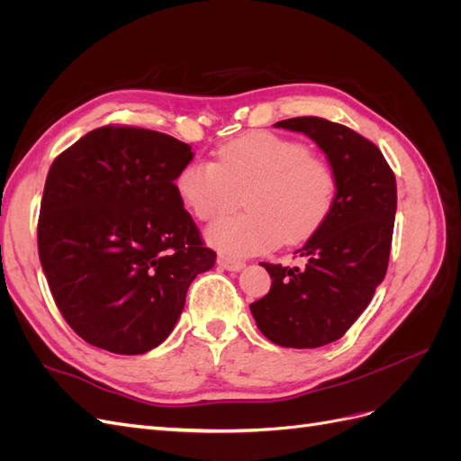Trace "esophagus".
<instances>
[{
    "instance_id": "obj_1",
    "label": "esophagus",
    "mask_w": 461,
    "mask_h": 461,
    "mask_svg": "<svg viewBox=\"0 0 461 461\" xmlns=\"http://www.w3.org/2000/svg\"><path fill=\"white\" fill-rule=\"evenodd\" d=\"M217 263L221 265L222 269H227V271H240V269H244V261H240V259H232V258H227V256H219V259H217Z\"/></svg>"
}]
</instances>
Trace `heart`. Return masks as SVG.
I'll use <instances>...</instances> for the list:
<instances>
[{
    "instance_id": "1",
    "label": "heart",
    "mask_w": 461,
    "mask_h": 461,
    "mask_svg": "<svg viewBox=\"0 0 461 461\" xmlns=\"http://www.w3.org/2000/svg\"><path fill=\"white\" fill-rule=\"evenodd\" d=\"M176 192L192 215L215 221L240 202L248 212L207 229V240L230 256H254L278 242L298 244L330 215L339 178L329 159L273 132L254 131L222 144L213 161H190Z\"/></svg>"
}]
</instances>
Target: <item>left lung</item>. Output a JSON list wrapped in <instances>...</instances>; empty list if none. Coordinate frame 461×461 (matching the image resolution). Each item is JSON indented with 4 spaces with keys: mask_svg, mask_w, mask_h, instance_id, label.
Here are the masks:
<instances>
[{
    "mask_svg": "<svg viewBox=\"0 0 461 461\" xmlns=\"http://www.w3.org/2000/svg\"><path fill=\"white\" fill-rule=\"evenodd\" d=\"M275 127L308 134L339 178L337 202L296 254L303 267L261 263L271 290L249 303L259 330L285 348L339 340L383 283L393 246L396 176L381 149L356 131L321 117H294Z\"/></svg>",
    "mask_w": 461,
    "mask_h": 461,
    "instance_id": "obj_1",
    "label": "left lung"
}]
</instances>
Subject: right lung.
Here are the masks:
<instances>
[{"label":"right lung","instance_id":"1","mask_svg":"<svg viewBox=\"0 0 461 461\" xmlns=\"http://www.w3.org/2000/svg\"><path fill=\"white\" fill-rule=\"evenodd\" d=\"M192 148L105 124L53 159L38 256L63 319L102 350L146 354L169 337L190 283L215 265L175 180Z\"/></svg>","mask_w":461,"mask_h":461}]
</instances>
